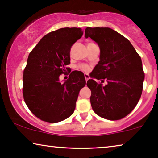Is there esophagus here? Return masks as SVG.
Listing matches in <instances>:
<instances>
[{"instance_id":"1","label":"esophagus","mask_w":158,"mask_h":158,"mask_svg":"<svg viewBox=\"0 0 158 158\" xmlns=\"http://www.w3.org/2000/svg\"><path fill=\"white\" fill-rule=\"evenodd\" d=\"M85 80L86 81H87L89 79V77L88 74H87V73H85Z\"/></svg>"}]
</instances>
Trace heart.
I'll list each match as a JSON object with an SVG mask.
<instances>
[{"instance_id":"obj_1","label":"heart","mask_w":158,"mask_h":158,"mask_svg":"<svg viewBox=\"0 0 158 158\" xmlns=\"http://www.w3.org/2000/svg\"><path fill=\"white\" fill-rule=\"evenodd\" d=\"M79 69H80L81 70H82V71H88L89 67L87 66V65H81L79 66Z\"/></svg>"}]
</instances>
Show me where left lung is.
<instances>
[{"mask_svg":"<svg viewBox=\"0 0 158 158\" xmlns=\"http://www.w3.org/2000/svg\"><path fill=\"white\" fill-rule=\"evenodd\" d=\"M89 37L100 48V61L87 82L95 113L109 120H117L133 111L140 99L144 80L142 62L126 38L109 27H87ZM106 79L105 86L94 79Z\"/></svg>","mask_w":158,"mask_h":158,"instance_id":"1","label":"left lung"}]
</instances>
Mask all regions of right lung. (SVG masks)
Returning a JSON list of instances; mask_svg holds the SVG:
<instances>
[{
	"instance_id": "1",
	"label": "right lung",
	"mask_w": 158,
	"mask_h": 158,
	"mask_svg": "<svg viewBox=\"0 0 158 158\" xmlns=\"http://www.w3.org/2000/svg\"><path fill=\"white\" fill-rule=\"evenodd\" d=\"M79 27H64L44 35L29 54L23 73V97L35 117L59 123L74 111L80 89L86 85L84 73L72 71L62 83L60 76L69 71L70 51L82 36Z\"/></svg>"
}]
</instances>
